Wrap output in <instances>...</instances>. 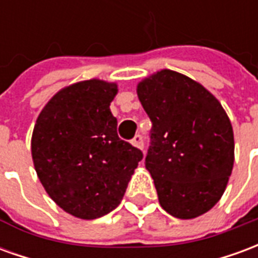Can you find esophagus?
<instances>
[{
	"instance_id": "34e87169",
	"label": "esophagus",
	"mask_w": 258,
	"mask_h": 258,
	"mask_svg": "<svg viewBox=\"0 0 258 258\" xmlns=\"http://www.w3.org/2000/svg\"><path fill=\"white\" fill-rule=\"evenodd\" d=\"M131 144L137 148H140V149H144V137L141 134H137L131 141Z\"/></svg>"
}]
</instances>
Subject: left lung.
Wrapping results in <instances>:
<instances>
[{
  "mask_svg": "<svg viewBox=\"0 0 258 258\" xmlns=\"http://www.w3.org/2000/svg\"><path fill=\"white\" fill-rule=\"evenodd\" d=\"M152 121L145 167L168 214L189 220L220 200L233 167V133L221 103L184 74L162 70L137 88Z\"/></svg>",
  "mask_w": 258,
  "mask_h": 258,
  "instance_id": "obj_1",
  "label": "left lung"
}]
</instances>
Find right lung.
Wrapping results in <instances>:
<instances>
[{"mask_svg": "<svg viewBox=\"0 0 258 258\" xmlns=\"http://www.w3.org/2000/svg\"><path fill=\"white\" fill-rule=\"evenodd\" d=\"M117 85L87 80L69 85L37 118L31 155L42 186L66 213L94 220L123 199L142 152L120 140L110 102Z\"/></svg>", "mask_w": 258, "mask_h": 258, "instance_id": "right-lung-1", "label": "right lung"}]
</instances>
